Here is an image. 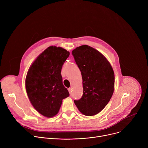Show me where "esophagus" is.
Listing matches in <instances>:
<instances>
[{
	"mask_svg": "<svg viewBox=\"0 0 148 148\" xmlns=\"http://www.w3.org/2000/svg\"><path fill=\"white\" fill-rule=\"evenodd\" d=\"M73 88H69V89H68V90H69V93H70V94H71V93H72V90Z\"/></svg>",
	"mask_w": 148,
	"mask_h": 148,
	"instance_id": "obj_1",
	"label": "esophagus"
}]
</instances>
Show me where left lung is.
<instances>
[{
	"instance_id": "obj_1",
	"label": "left lung",
	"mask_w": 148,
	"mask_h": 148,
	"mask_svg": "<svg viewBox=\"0 0 148 148\" xmlns=\"http://www.w3.org/2000/svg\"><path fill=\"white\" fill-rule=\"evenodd\" d=\"M72 54L81 71L83 87L81 98L74 100V103L82 114L95 115L105 107L113 95V69L106 57L89 46L77 47Z\"/></svg>"
}]
</instances>
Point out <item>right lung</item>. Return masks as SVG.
I'll return each mask as SVG.
<instances>
[{
  "label": "right lung",
  "instance_id": "right-lung-1",
  "mask_svg": "<svg viewBox=\"0 0 148 148\" xmlns=\"http://www.w3.org/2000/svg\"><path fill=\"white\" fill-rule=\"evenodd\" d=\"M69 55L64 49L50 46L36 58L27 71L25 87L28 98L34 109L47 118L57 115L62 99L70 95L61 74Z\"/></svg>",
  "mask_w": 148,
  "mask_h": 148
}]
</instances>
